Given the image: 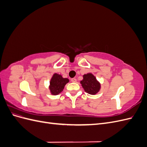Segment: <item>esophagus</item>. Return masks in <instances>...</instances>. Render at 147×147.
Segmentation results:
<instances>
[{"instance_id": "esophagus-1", "label": "esophagus", "mask_w": 147, "mask_h": 147, "mask_svg": "<svg viewBox=\"0 0 147 147\" xmlns=\"http://www.w3.org/2000/svg\"><path fill=\"white\" fill-rule=\"evenodd\" d=\"M71 82H77V79L76 78H72V79H71Z\"/></svg>"}]
</instances>
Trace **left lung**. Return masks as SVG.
Returning <instances> with one entry per match:
<instances>
[{
	"label": "left lung",
	"mask_w": 147,
	"mask_h": 147,
	"mask_svg": "<svg viewBox=\"0 0 147 147\" xmlns=\"http://www.w3.org/2000/svg\"><path fill=\"white\" fill-rule=\"evenodd\" d=\"M84 91L90 94L94 95L100 90V84L97 81L96 77L92 74L83 75V80L80 82Z\"/></svg>",
	"instance_id": "obj_1"
}]
</instances>
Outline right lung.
Returning a JSON list of instances; mask_svg holds the SVG:
<instances>
[{"label": "right lung", "mask_w": 147, "mask_h": 147, "mask_svg": "<svg viewBox=\"0 0 147 147\" xmlns=\"http://www.w3.org/2000/svg\"><path fill=\"white\" fill-rule=\"evenodd\" d=\"M68 78H64L61 75L55 74L50 81V90L51 94L57 95L63 91L65 84L69 82Z\"/></svg>", "instance_id": "obj_1"}]
</instances>
